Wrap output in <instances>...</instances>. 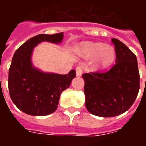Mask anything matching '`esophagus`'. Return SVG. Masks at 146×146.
I'll return each instance as SVG.
<instances>
[{
  "mask_svg": "<svg viewBox=\"0 0 146 146\" xmlns=\"http://www.w3.org/2000/svg\"><path fill=\"white\" fill-rule=\"evenodd\" d=\"M83 70H84V67L82 66H78L76 68V74L77 76H80L82 75Z\"/></svg>",
  "mask_w": 146,
  "mask_h": 146,
  "instance_id": "1",
  "label": "esophagus"
}]
</instances>
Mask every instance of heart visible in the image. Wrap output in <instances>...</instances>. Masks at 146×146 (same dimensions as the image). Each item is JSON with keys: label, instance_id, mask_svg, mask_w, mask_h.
<instances>
[{"label": "heart", "instance_id": "b5f03b06", "mask_svg": "<svg viewBox=\"0 0 146 146\" xmlns=\"http://www.w3.org/2000/svg\"><path fill=\"white\" fill-rule=\"evenodd\" d=\"M78 51L85 58H94L93 66L96 70L105 69L113 63L116 58L115 49L110 45L102 43L85 42L78 48Z\"/></svg>", "mask_w": 146, "mask_h": 146}]
</instances>
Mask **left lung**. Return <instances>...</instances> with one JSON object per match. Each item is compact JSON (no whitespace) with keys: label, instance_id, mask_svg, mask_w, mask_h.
Returning <instances> with one entry per match:
<instances>
[{"label":"left lung","instance_id":"obj_1","mask_svg":"<svg viewBox=\"0 0 146 146\" xmlns=\"http://www.w3.org/2000/svg\"><path fill=\"white\" fill-rule=\"evenodd\" d=\"M116 63L107 72L83 74L87 110L95 116L112 117L128 110L137 98L140 76L135 54L123 43L112 39Z\"/></svg>","mask_w":146,"mask_h":146}]
</instances>
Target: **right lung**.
I'll return each instance as SVG.
<instances>
[{"mask_svg": "<svg viewBox=\"0 0 146 146\" xmlns=\"http://www.w3.org/2000/svg\"><path fill=\"white\" fill-rule=\"evenodd\" d=\"M63 33L39 34L20 46L15 52L8 72V90L11 100L23 113L31 116H46L57 110L60 95L76 76L72 70L66 75L44 73L33 66V48L40 42L59 44Z\"/></svg>", "mask_w": 146, "mask_h": 146, "instance_id": "obj_1", "label": "right lung"}]
</instances>
